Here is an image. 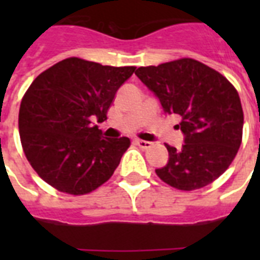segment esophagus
Wrapping results in <instances>:
<instances>
[{
  "mask_svg": "<svg viewBox=\"0 0 260 260\" xmlns=\"http://www.w3.org/2000/svg\"><path fill=\"white\" fill-rule=\"evenodd\" d=\"M135 143H136V144H138L140 148H143V150H147V148H150V147L152 146V143L151 142H147V140H140V139L135 140Z\"/></svg>",
  "mask_w": 260,
  "mask_h": 260,
  "instance_id": "obj_1",
  "label": "esophagus"
}]
</instances>
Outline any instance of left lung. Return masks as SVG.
<instances>
[{"label": "left lung", "mask_w": 260, "mask_h": 260, "mask_svg": "<svg viewBox=\"0 0 260 260\" xmlns=\"http://www.w3.org/2000/svg\"><path fill=\"white\" fill-rule=\"evenodd\" d=\"M135 74L162 104L182 117L181 150L166 144L169 163L155 170L163 182L183 191L216 181L234 162L243 138L238 90L218 71L191 58L139 67Z\"/></svg>", "instance_id": "8db88e82"}]
</instances>
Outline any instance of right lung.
<instances>
[{
  "label": "right lung",
  "instance_id": "1",
  "mask_svg": "<svg viewBox=\"0 0 260 260\" xmlns=\"http://www.w3.org/2000/svg\"><path fill=\"white\" fill-rule=\"evenodd\" d=\"M135 70L73 56L35 78L21 100L18 131L22 151L43 181L83 196L113 175L131 140L102 138L93 120L105 121L118 87Z\"/></svg>",
  "mask_w": 260,
  "mask_h": 260
}]
</instances>
